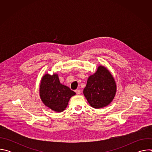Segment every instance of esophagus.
<instances>
[{
  "mask_svg": "<svg viewBox=\"0 0 152 152\" xmlns=\"http://www.w3.org/2000/svg\"><path fill=\"white\" fill-rule=\"evenodd\" d=\"M75 92H76V94L79 95V94H80V93H81V91H80V90L77 89V90H75Z\"/></svg>",
  "mask_w": 152,
  "mask_h": 152,
  "instance_id": "obj_1",
  "label": "esophagus"
}]
</instances>
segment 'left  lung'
<instances>
[{"instance_id":"1","label":"left lung","mask_w":152,"mask_h":152,"mask_svg":"<svg viewBox=\"0 0 152 152\" xmlns=\"http://www.w3.org/2000/svg\"><path fill=\"white\" fill-rule=\"evenodd\" d=\"M116 91L114 77L105 67L100 66L96 72L89 76L83 94L91 106L99 109L112 102Z\"/></svg>"}]
</instances>
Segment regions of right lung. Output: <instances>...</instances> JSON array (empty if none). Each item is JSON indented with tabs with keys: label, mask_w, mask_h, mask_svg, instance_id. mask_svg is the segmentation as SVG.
I'll return each mask as SVG.
<instances>
[{
	"label": "right lung",
	"mask_w": 152,
	"mask_h": 152,
	"mask_svg": "<svg viewBox=\"0 0 152 152\" xmlns=\"http://www.w3.org/2000/svg\"><path fill=\"white\" fill-rule=\"evenodd\" d=\"M76 93L60 83L58 75L45 74L41 78L39 97L42 103L50 110L61 113L66 110L70 98Z\"/></svg>",
	"instance_id": "1"
}]
</instances>
